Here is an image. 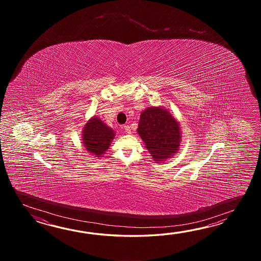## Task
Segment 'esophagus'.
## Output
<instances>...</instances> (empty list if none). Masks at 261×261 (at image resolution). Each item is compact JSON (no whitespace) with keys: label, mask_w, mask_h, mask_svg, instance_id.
Segmentation results:
<instances>
[{"label":"esophagus","mask_w":261,"mask_h":261,"mask_svg":"<svg viewBox=\"0 0 261 261\" xmlns=\"http://www.w3.org/2000/svg\"><path fill=\"white\" fill-rule=\"evenodd\" d=\"M123 128H124L125 133H130V128H129V126H128V125H125Z\"/></svg>","instance_id":"esophagus-1"}]
</instances>
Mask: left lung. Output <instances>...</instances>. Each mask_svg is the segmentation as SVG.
Returning <instances> with one entry per match:
<instances>
[{"label": "left lung", "mask_w": 261, "mask_h": 261, "mask_svg": "<svg viewBox=\"0 0 261 261\" xmlns=\"http://www.w3.org/2000/svg\"><path fill=\"white\" fill-rule=\"evenodd\" d=\"M181 127L177 119L163 106H151L141 113L137 133L153 160L162 162L180 148Z\"/></svg>", "instance_id": "8db88e82"}]
</instances>
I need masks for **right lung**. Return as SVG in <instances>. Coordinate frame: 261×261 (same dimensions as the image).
<instances>
[{"mask_svg": "<svg viewBox=\"0 0 261 261\" xmlns=\"http://www.w3.org/2000/svg\"><path fill=\"white\" fill-rule=\"evenodd\" d=\"M116 132L98 117L89 118L82 130V144L90 155L101 158L109 149Z\"/></svg>", "mask_w": 261, "mask_h": 261, "instance_id": "add662e5", "label": "right lung"}]
</instances>
